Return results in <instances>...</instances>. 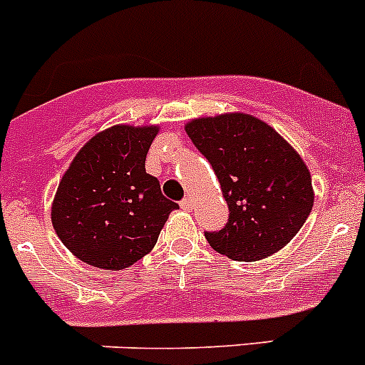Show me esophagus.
Returning a JSON list of instances; mask_svg holds the SVG:
<instances>
[{
  "mask_svg": "<svg viewBox=\"0 0 365 365\" xmlns=\"http://www.w3.org/2000/svg\"><path fill=\"white\" fill-rule=\"evenodd\" d=\"M192 206H193V201L190 197H186V199H182V201H180V208H182V210L190 212V210H192Z\"/></svg>",
  "mask_w": 365,
  "mask_h": 365,
  "instance_id": "34e87169",
  "label": "esophagus"
}]
</instances>
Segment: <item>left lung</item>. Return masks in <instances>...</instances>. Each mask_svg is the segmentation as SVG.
<instances>
[{"label": "left lung", "instance_id": "8db88e82", "mask_svg": "<svg viewBox=\"0 0 365 365\" xmlns=\"http://www.w3.org/2000/svg\"><path fill=\"white\" fill-rule=\"evenodd\" d=\"M186 133L214 168L230 212L221 230L205 232L210 247L234 261L282 250L314 202L311 173L294 148L245 113L193 118Z\"/></svg>", "mask_w": 365, "mask_h": 365}]
</instances>
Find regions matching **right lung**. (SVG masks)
Wrapping results in <instances>:
<instances>
[{
  "mask_svg": "<svg viewBox=\"0 0 365 365\" xmlns=\"http://www.w3.org/2000/svg\"><path fill=\"white\" fill-rule=\"evenodd\" d=\"M157 125H113L76 153L54 195L56 235L83 263L122 270L155 247L179 205L146 173Z\"/></svg>",
  "mask_w": 365,
  "mask_h": 365,
  "instance_id": "add662e5",
  "label": "right lung"
}]
</instances>
